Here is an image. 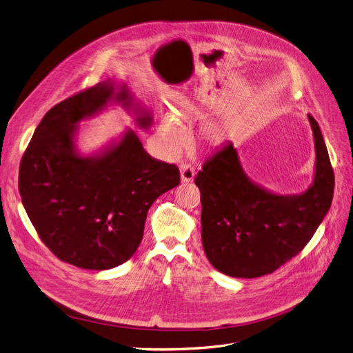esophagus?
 Segmentation results:
<instances>
[{"mask_svg": "<svg viewBox=\"0 0 353 353\" xmlns=\"http://www.w3.org/2000/svg\"><path fill=\"white\" fill-rule=\"evenodd\" d=\"M179 172H181V182H183V183L192 182L195 178V170L191 167L190 163H182L179 167Z\"/></svg>", "mask_w": 353, "mask_h": 353, "instance_id": "34e87169", "label": "esophagus"}]
</instances>
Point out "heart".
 <instances>
[{"label":"heart","mask_w":353,"mask_h":353,"mask_svg":"<svg viewBox=\"0 0 353 353\" xmlns=\"http://www.w3.org/2000/svg\"><path fill=\"white\" fill-rule=\"evenodd\" d=\"M158 139L163 154L168 157H178L188 145V135L172 114L165 115L161 121Z\"/></svg>","instance_id":"obj_1"}]
</instances>
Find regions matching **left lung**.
I'll use <instances>...</instances> for the list:
<instances>
[{
  "instance_id": "1",
  "label": "left lung",
  "mask_w": 353,
  "mask_h": 353,
  "mask_svg": "<svg viewBox=\"0 0 353 353\" xmlns=\"http://www.w3.org/2000/svg\"><path fill=\"white\" fill-rule=\"evenodd\" d=\"M315 142L312 183L301 194L279 195L243 171L232 142L203 163L201 191L202 246L219 272L258 278L296 256L316 232L334 198L335 178L318 122L307 115Z\"/></svg>"
}]
</instances>
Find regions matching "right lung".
I'll return each instance as SVG.
<instances>
[{"instance_id": "add662e5", "label": "right lung", "mask_w": 353, "mask_h": 353, "mask_svg": "<svg viewBox=\"0 0 353 353\" xmlns=\"http://www.w3.org/2000/svg\"><path fill=\"white\" fill-rule=\"evenodd\" d=\"M112 103L139 128L152 125L125 82L102 81L46 114L19 165L21 201L41 241L61 261L94 271L135 254L151 205L179 185L175 165L152 158L131 128L94 154L79 151V122Z\"/></svg>"}]
</instances>
